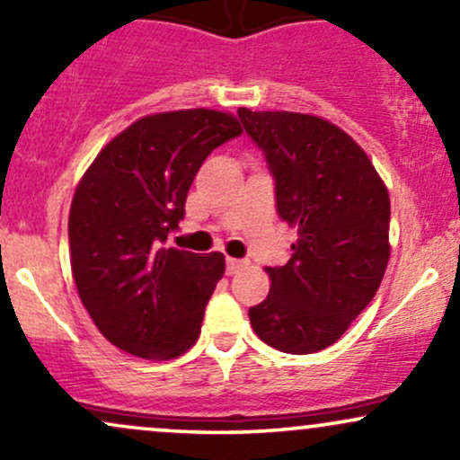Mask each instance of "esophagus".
Instances as JSON below:
<instances>
[{
	"instance_id": "obj_1",
	"label": "esophagus",
	"mask_w": 460,
	"mask_h": 460,
	"mask_svg": "<svg viewBox=\"0 0 460 460\" xmlns=\"http://www.w3.org/2000/svg\"><path fill=\"white\" fill-rule=\"evenodd\" d=\"M244 260H235V257H226V274H235L237 270H240L242 266H244Z\"/></svg>"
}]
</instances>
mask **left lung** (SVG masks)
Returning <instances> with one entry per match:
<instances>
[{
    "mask_svg": "<svg viewBox=\"0 0 460 460\" xmlns=\"http://www.w3.org/2000/svg\"><path fill=\"white\" fill-rule=\"evenodd\" d=\"M266 157L277 212L298 226L285 266L266 268L270 292L248 309L261 341L289 355L335 344L367 307L389 261V194L346 131L298 112L237 110Z\"/></svg>",
    "mask_w": 460,
    "mask_h": 460,
    "instance_id": "8db88e82",
    "label": "left lung"
}]
</instances>
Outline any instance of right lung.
I'll use <instances>...</instances> for the list:
<instances>
[{
  "instance_id": "obj_1",
  "label": "right lung",
  "mask_w": 460,
  "mask_h": 460,
  "mask_svg": "<svg viewBox=\"0 0 460 460\" xmlns=\"http://www.w3.org/2000/svg\"><path fill=\"white\" fill-rule=\"evenodd\" d=\"M240 134L237 119L216 110L145 116L108 142L79 181L68 214L73 279L110 344L164 361L199 340L225 255L164 242L186 216L200 164Z\"/></svg>"
}]
</instances>
